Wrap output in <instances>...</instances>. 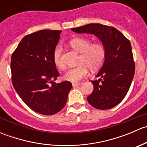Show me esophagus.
Listing matches in <instances>:
<instances>
[{"mask_svg":"<svg viewBox=\"0 0 147 147\" xmlns=\"http://www.w3.org/2000/svg\"><path fill=\"white\" fill-rule=\"evenodd\" d=\"M81 84H82V83H73V84H72V87H78V86L80 85Z\"/></svg>","mask_w":147,"mask_h":147,"instance_id":"obj_1","label":"esophagus"}]
</instances>
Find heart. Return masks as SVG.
Instances as JSON below:
<instances>
[{
  "mask_svg": "<svg viewBox=\"0 0 147 147\" xmlns=\"http://www.w3.org/2000/svg\"><path fill=\"white\" fill-rule=\"evenodd\" d=\"M72 49L80 53L78 60L79 65L68 69L63 78L72 83L79 82L88 73V69L96 70L104 63L106 56V49L101 42L91 43V40L85 38H75L69 41ZM54 64L60 70L65 69V65L62 59V47L58 45L53 52Z\"/></svg>",
  "mask_w": 147,
  "mask_h": 147,
  "instance_id": "obj_1",
  "label": "heart"
}]
</instances>
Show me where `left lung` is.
Masks as SVG:
<instances>
[{
  "label": "left lung",
  "instance_id": "1",
  "mask_svg": "<svg viewBox=\"0 0 147 147\" xmlns=\"http://www.w3.org/2000/svg\"><path fill=\"white\" fill-rule=\"evenodd\" d=\"M72 30L77 33L94 34L106 49L103 66L96 76L101 78L91 81L94 90L87 97V101L98 109L117 106L127 95L135 72L129 40L116 28L100 23L73 28Z\"/></svg>",
  "mask_w": 147,
  "mask_h": 147
}]
</instances>
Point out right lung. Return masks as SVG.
<instances>
[{
  "mask_svg": "<svg viewBox=\"0 0 147 147\" xmlns=\"http://www.w3.org/2000/svg\"><path fill=\"white\" fill-rule=\"evenodd\" d=\"M61 30H41L26 35L11 56L12 82L28 107L43 115H53L65 107L72 83H56L60 73L53 52Z\"/></svg>",
  "mask_w": 147,
  "mask_h": 147,
  "instance_id": "obj_1",
  "label": "right lung"
}]
</instances>
